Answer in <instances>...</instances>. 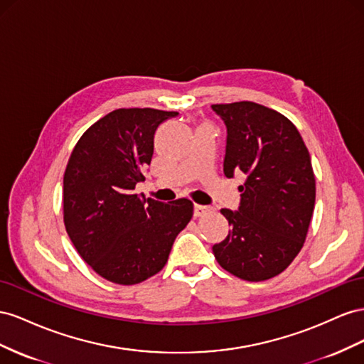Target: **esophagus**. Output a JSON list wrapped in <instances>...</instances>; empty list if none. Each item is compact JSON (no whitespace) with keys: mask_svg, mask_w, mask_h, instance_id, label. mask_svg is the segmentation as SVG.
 <instances>
[{"mask_svg":"<svg viewBox=\"0 0 364 364\" xmlns=\"http://www.w3.org/2000/svg\"><path fill=\"white\" fill-rule=\"evenodd\" d=\"M207 210H209V209H207V205H201V204L193 205V215L195 216H203Z\"/></svg>","mask_w":364,"mask_h":364,"instance_id":"34e87169","label":"esophagus"}]
</instances>
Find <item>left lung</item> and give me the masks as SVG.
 Instances as JSON below:
<instances>
[{"label": "left lung", "mask_w": 364, "mask_h": 364, "mask_svg": "<svg viewBox=\"0 0 364 364\" xmlns=\"http://www.w3.org/2000/svg\"><path fill=\"white\" fill-rule=\"evenodd\" d=\"M227 128L224 175L242 173L237 210L221 209L230 232L212 247L228 273L248 280L280 274L302 250L316 203L309 152L294 124L255 102L212 105Z\"/></svg>", "instance_id": "obj_1"}]
</instances>
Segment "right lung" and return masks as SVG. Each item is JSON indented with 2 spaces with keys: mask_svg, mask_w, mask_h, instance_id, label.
I'll use <instances>...</instances> for the list:
<instances>
[{
  "mask_svg": "<svg viewBox=\"0 0 364 364\" xmlns=\"http://www.w3.org/2000/svg\"><path fill=\"white\" fill-rule=\"evenodd\" d=\"M175 111L120 108L84 132L64 173V224L95 272L119 285L140 284L168 262L193 215L188 198L160 203L134 192L144 181L154 134Z\"/></svg>",
  "mask_w": 364,
  "mask_h": 364,
  "instance_id": "add662e5",
  "label": "right lung"
}]
</instances>
